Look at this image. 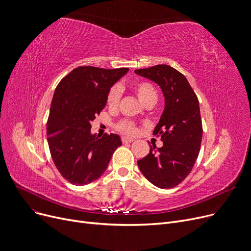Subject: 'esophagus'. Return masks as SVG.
Instances as JSON below:
<instances>
[{
  "label": "esophagus",
  "instance_id": "esophagus-1",
  "mask_svg": "<svg viewBox=\"0 0 251 251\" xmlns=\"http://www.w3.org/2000/svg\"><path fill=\"white\" fill-rule=\"evenodd\" d=\"M122 142L123 143H130V142H133V139L132 138H127V137H122L121 138Z\"/></svg>",
  "mask_w": 251,
  "mask_h": 251
}]
</instances>
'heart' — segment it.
I'll list each match as a JSON object with an SVG mask.
<instances>
[{
	"mask_svg": "<svg viewBox=\"0 0 251 251\" xmlns=\"http://www.w3.org/2000/svg\"><path fill=\"white\" fill-rule=\"evenodd\" d=\"M133 90L135 92L138 100L143 103L151 107L154 104L159 98L157 95V90L155 89L154 85L149 81H139L136 82L133 86ZM122 97V89L119 85H114L108 94L107 103L111 109H116L119 102H120ZM117 129L122 132L123 134L127 135H135L137 133V126L134 122L129 120H123L120 123H118Z\"/></svg>",
	"mask_w": 251,
	"mask_h": 251,
	"instance_id": "heart-1",
	"label": "heart"
}]
</instances>
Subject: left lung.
<instances>
[{
  "label": "left lung",
  "instance_id": "left-lung-1",
  "mask_svg": "<svg viewBox=\"0 0 251 251\" xmlns=\"http://www.w3.org/2000/svg\"><path fill=\"white\" fill-rule=\"evenodd\" d=\"M162 88L165 110L153 135L162 148L151 146L150 153L137 162L146 178L159 188H173L185 179L197 160L202 138L200 102L186 77L169 65L137 69Z\"/></svg>",
  "mask_w": 251,
  "mask_h": 251
}]
</instances>
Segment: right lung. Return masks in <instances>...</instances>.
Returning a JSON list of instances; mask_svg holds the SVG:
<instances>
[{"label": "right lung", "instance_id": "obj_1", "mask_svg": "<svg viewBox=\"0 0 251 251\" xmlns=\"http://www.w3.org/2000/svg\"><path fill=\"white\" fill-rule=\"evenodd\" d=\"M128 70L80 66L56 87L47 123L48 143L60 174L74 185L100 178L122 144L117 134L92 135L90 123L107 104L110 88Z\"/></svg>", "mask_w": 251, "mask_h": 251}]
</instances>
